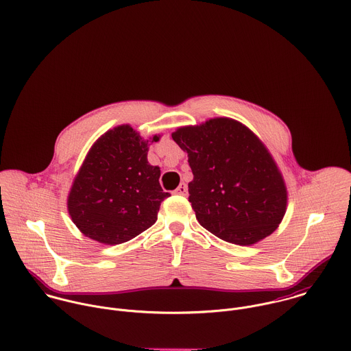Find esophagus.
I'll return each mask as SVG.
<instances>
[{"label":"esophagus","instance_id":"1","mask_svg":"<svg viewBox=\"0 0 351 351\" xmlns=\"http://www.w3.org/2000/svg\"><path fill=\"white\" fill-rule=\"evenodd\" d=\"M174 195H180V196H186L188 195V185L185 182H181L178 185V188L174 191Z\"/></svg>","mask_w":351,"mask_h":351}]
</instances>
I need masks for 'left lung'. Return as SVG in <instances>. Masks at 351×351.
<instances>
[{"label": "left lung", "instance_id": "8db88e82", "mask_svg": "<svg viewBox=\"0 0 351 351\" xmlns=\"http://www.w3.org/2000/svg\"><path fill=\"white\" fill-rule=\"evenodd\" d=\"M171 138L188 154L189 202L205 230L228 243L251 246L278 228L288 208L287 184L249 127L213 117L178 127Z\"/></svg>", "mask_w": 351, "mask_h": 351}]
</instances>
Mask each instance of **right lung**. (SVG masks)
<instances>
[{
    "instance_id": "right-lung-1",
    "label": "right lung",
    "mask_w": 351,
    "mask_h": 351,
    "mask_svg": "<svg viewBox=\"0 0 351 351\" xmlns=\"http://www.w3.org/2000/svg\"><path fill=\"white\" fill-rule=\"evenodd\" d=\"M130 124L104 132L75 174L67 210L77 228L102 245L128 242L150 228L170 195L159 185L160 169L147 160L151 143Z\"/></svg>"
}]
</instances>
